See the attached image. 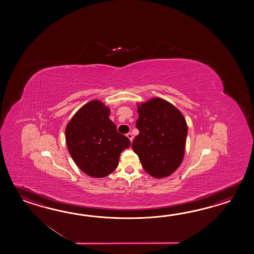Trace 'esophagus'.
Returning <instances> with one entry per match:
<instances>
[{"instance_id": "esophagus-1", "label": "esophagus", "mask_w": 254, "mask_h": 254, "mask_svg": "<svg viewBox=\"0 0 254 254\" xmlns=\"http://www.w3.org/2000/svg\"><path fill=\"white\" fill-rule=\"evenodd\" d=\"M127 137H128V139H129L130 141H132V140H133V136H132V134L130 133V132H129V133H127V135H126Z\"/></svg>"}]
</instances>
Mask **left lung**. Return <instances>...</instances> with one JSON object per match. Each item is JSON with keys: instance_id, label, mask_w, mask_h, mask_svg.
<instances>
[{"instance_id": "1", "label": "left lung", "mask_w": 254, "mask_h": 254, "mask_svg": "<svg viewBox=\"0 0 254 254\" xmlns=\"http://www.w3.org/2000/svg\"><path fill=\"white\" fill-rule=\"evenodd\" d=\"M138 114L139 134L131 147L146 173L154 178L167 177L184 160L188 133L184 115L162 98L138 104Z\"/></svg>"}]
</instances>
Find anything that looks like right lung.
<instances>
[{
    "label": "right lung",
    "mask_w": 254,
    "mask_h": 254,
    "mask_svg": "<svg viewBox=\"0 0 254 254\" xmlns=\"http://www.w3.org/2000/svg\"><path fill=\"white\" fill-rule=\"evenodd\" d=\"M110 108L95 100L83 105L66 126L68 151L87 175L103 178L119 164L121 152L130 145L109 118Z\"/></svg>",
    "instance_id": "right-lung-1"
}]
</instances>
